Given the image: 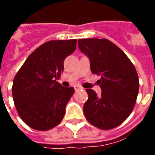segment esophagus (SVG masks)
Segmentation results:
<instances>
[{
	"label": "esophagus",
	"mask_w": 155,
	"mask_h": 155,
	"mask_svg": "<svg viewBox=\"0 0 155 155\" xmlns=\"http://www.w3.org/2000/svg\"><path fill=\"white\" fill-rule=\"evenodd\" d=\"M74 88H75V91H79V90L82 89L83 87H81V86H80V85H75V87H74Z\"/></svg>",
	"instance_id": "1"
}]
</instances>
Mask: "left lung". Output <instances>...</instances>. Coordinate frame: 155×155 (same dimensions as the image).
Segmentation results:
<instances>
[{"label": "left lung", "mask_w": 155, "mask_h": 155, "mask_svg": "<svg viewBox=\"0 0 155 155\" xmlns=\"http://www.w3.org/2000/svg\"><path fill=\"white\" fill-rule=\"evenodd\" d=\"M78 45L88 56L92 72L101 76V97L94 90L86 89L85 117L101 130L117 127L132 113L137 101L139 80L136 68L119 47L106 38L79 39Z\"/></svg>", "instance_id": "1"}]
</instances>
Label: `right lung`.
<instances>
[{"instance_id": "add662e5", "label": "right lung", "mask_w": 155, "mask_h": 155, "mask_svg": "<svg viewBox=\"0 0 155 155\" xmlns=\"http://www.w3.org/2000/svg\"><path fill=\"white\" fill-rule=\"evenodd\" d=\"M76 39L52 40L30 54L13 79L12 92L21 120L34 130L55 127L65 115L74 87L56 81L63 71L66 57L75 51Z\"/></svg>"}]
</instances>
